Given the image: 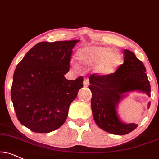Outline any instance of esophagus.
Here are the masks:
<instances>
[{"instance_id":"obj_1","label":"esophagus","mask_w":159,"mask_h":159,"mask_svg":"<svg viewBox=\"0 0 159 159\" xmlns=\"http://www.w3.org/2000/svg\"><path fill=\"white\" fill-rule=\"evenodd\" d=\"M90 85V83H89V80L88 79H85L83 81V86L84 87H88Z\"/></svg>"}]
</instances>
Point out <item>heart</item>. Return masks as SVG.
Listing matches in <instances>:
<instances>
[{
  "label": "heart",
  "mask_w": 159,
  "mask_h": 159,
  "mask_svg": "<svg viewBox=\"0 0 159 159\" xmlns=\"http://www.w3.org/2000/svg\"><path fill=\"white\" fill-rule=\"evenodd\" d=\"M76 58L82 66L96 65L94 72L100 76H109L115 73L121 63L120 54L110 47H83L76 52Z\"/></svg>",
  "instance_id": "obj_1"
}]
</instances>
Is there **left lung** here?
Wrapping results in <instances>:
<instances>
[{"mask_svg": "<svg viewBox=\"0 0 159 159\" xmlns=\"http://www.w3.org/2000/svg\"><path fill=\"white\" fill-rule=\"evenodd\" d=\"M124 63L109 76L92 74L89 81L91 91V109L97 125L107 133L125 135L136 129L138 125L125 123L119 117L118 106L130 92H142L150 97V85L146 68L134 53L124 50ZM150 102L148 104L150 108Z\"/></svg>", "mask_w": 159, "mask_h": 159, "instance_id": "left-lung-1", "label": "left lung"}]
</instances>
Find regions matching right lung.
<instances>
[{"label":"right lung","instance_id":"right-lung-1","mask_svg":"<svg viewBox=\"0 0 159 159\" xmlns=\"http://www.w3.org/2000/svg\"><path fill=\"white\" fill-rule=\"evenodd\" d=\"M80 40L40 42L17 64L11 97L20 122L35 133L60 127L70 103L83 88L82 76L66 80L72 49Z\"/></svg>","mask_w":159,"mask_h":159}]
</instances>
